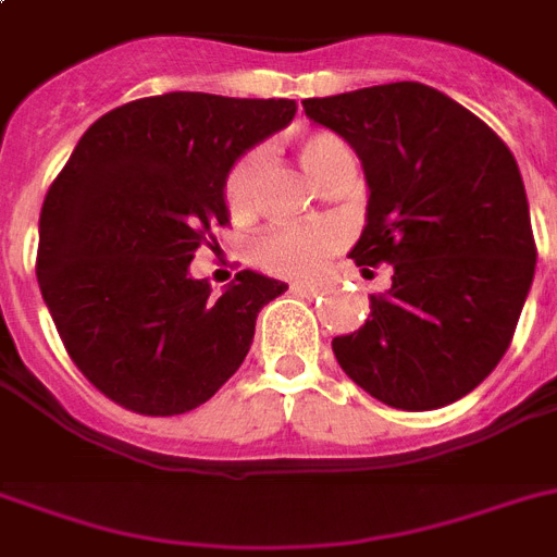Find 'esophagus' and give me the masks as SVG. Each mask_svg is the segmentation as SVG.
<instances>
[{
	"mask_svg": "<svg viewBox=\"0 0 557 557\" xmlns=\"http://www.w3.org/2000/svg\"><path fill=\"white\" fill-rule=\"evenodd\" d=\"M288 292H292V295H300V297H314L318 292H321V286H314V283H292V286H288Z\"/></svg>",
	"mask_w": 557,
	"mask_h": 557,
	"instance_id": "esophagus-1",
	"label": "esophagus"
}]
</instances>
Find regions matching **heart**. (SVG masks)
Segmentation results:
<instances>
[{
    "instance_id": "obj_1",
    "label": "heart",
    "mask_w": 557,
    "mask_h": 557,
    "mask_svg": "<svg viewBox=\"0 0 557 557\" xmlns=\"http://www.w3.org/2000/svg\"><path fill=\"white\" fill-rule=\"evenodd\" d=\"M341 152H349L347 144L332 133L304 135L297 141V156L318 182L326 176V170ZM260 176L262 156L257 150L245 152L243 159L227 170L222 196H225V208L231 216H251L253 208H257V196H260ZM344 243H347V234L338 222L277 225L253 243V262L274 277L312 280L321 271H326V265L344 248Z\"/></svg>"
}]
</instances>
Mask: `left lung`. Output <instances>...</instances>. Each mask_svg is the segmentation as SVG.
<instances>
[{"label": "left lung", "mask_w": 557, "mask_h": 557, "mask_svg": "<svg viewBox=\"0 0 557 557\" xmlns=\"http://www.w3.org/2000/svg\"><path fill=\"white\" fill-rule=\"evenodd\" d=\"M364 164L367 227L352 260L393 265L370 318L332 341L349 379L398 410L468 396L500 364L535 277L518 161L448 95L401 81L304 100Z\"/></svg>", "instance_id": "1"}]
</instances>
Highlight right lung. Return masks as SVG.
<instances>
[{
	"instance_id": "add662e5",
	"label": "right lung",
	"mask_w": 557,
	"mask_h": 557,
	"mask_svg": "<svg viewBox=\"0 0 557 557\" xmlns=\"http://www.w3.org/2000/svg\"><path fill=\"white\" fill-rule=\"evenodd\" d=\"M286 98L170 91L83 133L39 213L37 280L65 352L115 405L178 416L248 356L286 283L239 271L222 295L187 274L227 225V170L295 117Z\"/></svg>"
}]
</instances>
